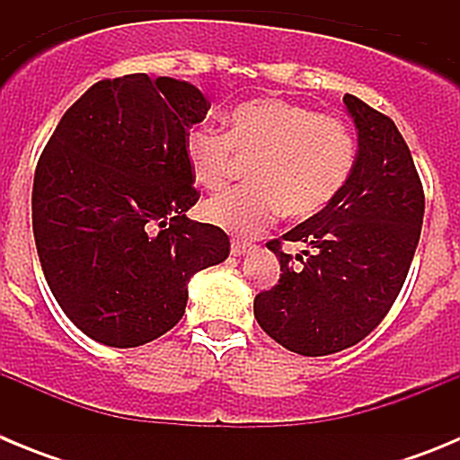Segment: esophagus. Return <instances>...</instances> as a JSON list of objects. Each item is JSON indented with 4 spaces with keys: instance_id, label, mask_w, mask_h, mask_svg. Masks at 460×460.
I'll list each match as a JSON object with an SVG mask.
<instances>
[{
    "instance_id": "esophagus-1",
    "label": "esophagus",
    "mask_w": 460,
    "mask_h": 460,
    "mask_svg": "<svg viewBox=\"0 0 460 460\" xmlns=\"http://www.w3.org/2000/svg\"><path fill=\"white\" fill-rule=\"evenodd\" d=\"M246 251H249V243H246V242H233V246H230V253H233L234 258L243 255Z\"/></svg>"
}]
</instances>
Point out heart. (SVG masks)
Masks as SVG:
<instances>
[{
  "label": "heart",
  "mask_w": 460,
  "mask_h": 460,
  "mask_svg": "<svg viewBox=\"0 0 460 460\" xmlns=\"http://www.w3.org/2000/svg\"><path fill=\"white\" fill-rule=\"evenodd\" d=\"M190 177L205 189H221L234 164L251 161L249 186L205 202L209 226L237 237L265 230L279 211L308 218L334 200L357 161V137L341 117L320 115L283 99H251L226 117V133L195 128L184 142Z\"/></svg>",
  "instance_id": "obj_1"
}]
</instances>
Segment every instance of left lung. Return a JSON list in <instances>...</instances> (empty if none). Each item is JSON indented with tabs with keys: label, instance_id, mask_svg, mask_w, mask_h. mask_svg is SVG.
<instances>
[{
	"label": "left lung",
	"instance_id": "1",
	"mask_svg": "<svg viewBox=\"0 0 460 460\" xmlns=\"http://www.w3.org/2000/svg\"><path fill=\"white\" fill-rule=\"evenodd\" d=\"M343 103L359 140L355 168L323 211L267 243L280 279L253 302L260 327L304 357L345 350L382 323L403 288L424 221V189L396 124L352 93ZM283 241L304 243L307 260L297 256L295 268L279 249Z\"/></svg>",
	"mask_w": 460,
	"mask_h": 460
}]
</instances>
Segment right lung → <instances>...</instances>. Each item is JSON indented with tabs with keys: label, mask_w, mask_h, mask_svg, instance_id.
Listing matches in <instances>:
<instances>
[{
	"label": "right lung",
	"mask_w": 460,
	"mask_h": 460,
	"mask_svg": "<svg viewBox=\"0 0 460 460\" xmlns=\"http://www.w3.org/2000/svg\"><path fill=\"white\" fill-rule=\"evenodd\" d=\"M198 87L147 73L101 80L64 112L40 154L31 226L48 286L80 332L136 348L180 323L190 276L230 253L195 223L184 142L205 119Z\"/></svg>",
	"instance_id": "add662e5"
}]
</instances>
